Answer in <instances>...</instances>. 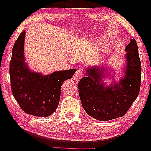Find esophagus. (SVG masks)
<instances>
[{
    "label": "esophagus",
    "instance_id": "obj_1",
    "mask_svg": "<svg viewBox=\"0 0 151 151\" xmlns=\"http://www.w3.org/2000/svg\"><path fill=\"white\" fill-rule=\"evenodd\" d=\"M83 76H84V74H83V71L82 70H78L76 71V73L74 74L73 76V80H75L76 82H78L81 78H82Z\"/></svg>",
    "mask_w": 151,
    "mask_h": 151
}]
</instances>
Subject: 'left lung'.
Listing matches in <instances>:
<instances>
[{
    "label": "left lung",
    "instance_id": "8db88e82",
    "mask_svg": "<svg viewBox=\"0 0 151 151\" xmlns=\"http://www.w3.org/2000/svg\"><path fill=\"white\" fill-rule=\"evenodd\" d=\"M127 53L125 75L119 83L104 86V68L93 67L86 70L87 76L78 83L81 104L89 116L100 121L122 117L139 94L141 62L137 43L131 39L125 49Z\"/></svg>",
    "mask_w": 151,
    "mask_h": 151
}]
</instances>
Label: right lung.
Instances as JSON below:
<instances>
[{
    "label": "right lung",
    "instance_id": "right-lung-1",
    "mask_svg": "<svg viewBox=\"0 0 151 151\" xmlns=\"http://www.w3.org/2000/svg\"><path fill=\"white\" fill-rule=\"evenodd\" d=\"M24 36L23 31L12 51L9 68L12 93L24 112L47 117L58 108L63 81L72 78L76 70L55 71L47 76L31 71L24 57Z\"/></svg>",
    "mask_w": 151,
    "mask_h": 151
}]
</instances>
